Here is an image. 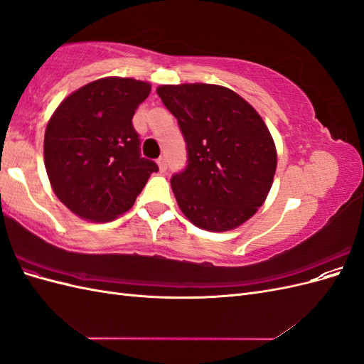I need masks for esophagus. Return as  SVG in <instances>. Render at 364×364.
Instances as JSON below:
<instances>
[{"mask_svg": "<svg viewBox=\"0 0 364 364\" xmlns=\"http://www.w3.org/2000/svg\"><path fill=\"white\" fill-rule=\"evenodd\" d=\"M158 165H159V170L161 171L167 170V159H165V156H159L158 158Z\"/></svg>", "mask_w": 364, "mask_h": 364, "instance_id": "esophagus-1", "label": "esophagus"}]
</instances>
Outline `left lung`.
<instances>
[{
	"label": "left lung",
	"mask_w": 364,
	"mask_h": 364,
	"mask_svg": "<svg viewBox=\"0 0 364 364\" xmlns=\"http://www.w3.org/2000/svg\"><path fill=\"white\" fill-rule=\"evenodd\" d=\"M156 92L186 144V167L171 176L182 213L215 232L245 223L266 200L277 170V150L262 118L223 86L164 85Z\"/></svg>",
	"instance_id": "8db88e82"
}]
</instances>
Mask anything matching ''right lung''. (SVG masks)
Returning <instances> with one entry per match:
<instances>
[{
    "label": "right lung",
    "instance_id": "right-lung-1",
    "mask_svg": "<svg viewBox=\"0 0 364 364\" xmlns=\"http://www.w3.org/2000/svg\"><path fill=\"white\" fill-rule=\"evenodd\" d=\"M150 85L107 77L73 92L53 114L43 139V158L53 191L74 214L107 222L135 203L155 161L141 156L132 124Z\"/></svg>",
    "mask_w": 364,
    "mask_h": 364
}]
</instances>
